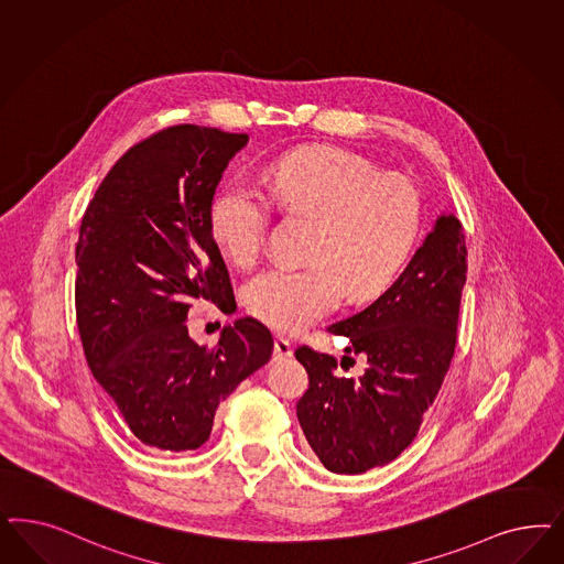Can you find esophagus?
Segmentation results:
<instances>
[{"mask_svg": "<svg viewBox=\"0 0 564 564\" xmlns=\"http://www.w3.org/2000/svg\"><path fill=\"white\" fill-rule=\"evenodd\" d=\"M289 357H292L291 343L284 340V338H275L273 340V359L282 361V359H289Z\"/></svg>", "mask_w": 564, "mask_h": 564, "instance_id": "1", "label": "esophagus"}]
</instances>
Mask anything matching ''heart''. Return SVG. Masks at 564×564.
Instances as JSON below:
<instances>
[{
	"label": "heart",
	"mask_w": 564,
	"mask_h": 564,
	"mask_svg": "<svg viewBox=\"0 0 564 564\" xmlns=\"http://www.w3.org/2000/svg\"><path fill=\"white\" fill-rule=\"evenodd\" d=\"M269 199L317 218L305 268H272L245 291L247 310L280 334H296L336 310L343 294L369 301L388 291L417 247L423 197L399 172H380L340 147H305L278 158L261 176ZM272 203L245 181L226 182L209 205L219 251L240 268L259 263Z\"/></svg>",
	"instance_id": "heart-1"
}]
</instances>
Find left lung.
<instances>
[{
	"label": "left lung",
	"instance_id": "left-lung-1",
	"mask_svg": "<svg viewBox=\"0 0 564 564\" xmlns=\"http://www.w3.org/2000/svg\"><path fill=\"white\" fill-rule=\"evenodd\" d=\"M465 280L463 224L442 216L376 303L327 327L350 340L348 355L364 357L361 378L340 376L332 355L296 348L310 373L296 415L326 469L359 475L394 460L415 440L455 357Z\"/></svg>",
	"mask_w": 564,
	"mask_h": 564
}]
</instances>
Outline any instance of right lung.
<instances>
[{"label": "right lung", "mask_w": 564, "mask_h": 564, "mask_svg": "<svg viewBox=\"0 0 564 564\" xmlns=\"http://www.w3.org/2000/svg\"><path fill=\"white\" fill-rule=\"evenodd\" d=\"M247 141L195 124L158 130L111 165L83 216L80 343L93 378L151 451L199 448L219 402L272 357V334L253 317L224 327L216 346L193 343L184 324L200 299L237 305L209 205Z\"/></svg>", "instance_id": "1"}]
</instances>
